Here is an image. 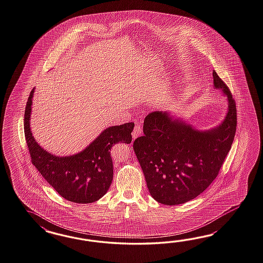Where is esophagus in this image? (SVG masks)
<instances>
[{
	"label": "esophagus",
	"mask_w": 263,
	"mask_h": 263,
	"mask_svg": "<svg viewBox=\"0 0 263 263\" xmlns=\"http://www.w3.org/2000/svg\"><path fill=\"white\" fill-rule=\"evenodd\" d=\"M141 132H142V131H141V125L137 124V125L134 127L133 132H132V137H133V139H137V138L141 134Z\"/></svg>",
	"instance_id": "34e87169"
}]
</instances>
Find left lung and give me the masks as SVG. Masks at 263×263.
<instances>
[{
	"label": "left lung",
	"mask_w": 263,
	"mask_h": 263,
	"mask_svg": "<svg viewBox=\"0 0 263 263\" xmlns=\"http://www.w3.org/2000/svg\"><path fill=\"white\" fill-rule=\"evenodd\" d=\"M213 79L228 103L217 127L200 131L168 112L156 111L145 117L144 135L135 140L148 190L161 204H181L198 197L217 178L230 151L237 129L236 103L215 70Z\"/></svg>",
	"instance_id": "8db88e82"
}]
</instances>
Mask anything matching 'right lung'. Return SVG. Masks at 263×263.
Segmentation results:
<instances>
[{
    "instance_id": "add662e5",
    "label": "right lung",
    "mask_w": 263,
    "mask_h": 263,
    "mask_svg": "<svg viewBox=\"0 0 263 263\" xmlns=\"http://www.w3.org/2000/svg\"><path fill=\"white\" fill-rule=\"evenodd\" d=\"M34 89L30 92L25 111V136L33 165L58 194L72 202L97 201L108 191L113 179L110 150L118 142L130 143L134 122L110 126L78 154L58 157L41 147L30 128Z\"/></svg>"
}]
</instances>
